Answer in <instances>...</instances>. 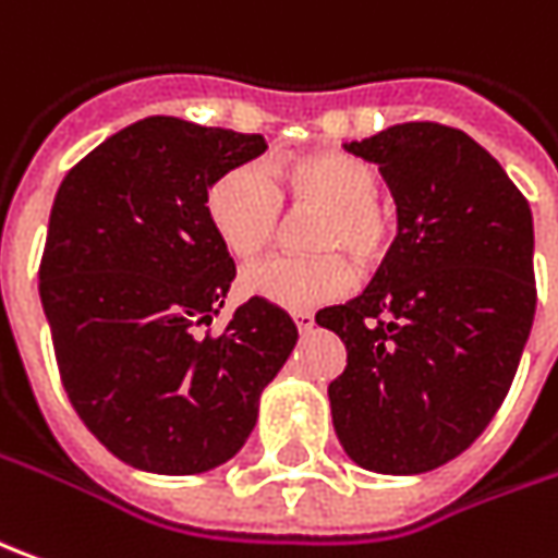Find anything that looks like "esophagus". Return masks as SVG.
<instances>
[{
	"mask_svg": "<svg viewBox=\"0 0 558 558\" xmlns=\"http://www.w3.org/2000/svg\"><path fill=\"white\" fill-rule=\"evenodd\" d=\"M295 327H299V332H308L311 327H314V314L311 311H299V314H293Z\"/></svg>",
	"mask_w": 558,
	"mask_h": 558,
	"instance_id": "34e87169",
	"label": "esophagus"
}]
</instances>
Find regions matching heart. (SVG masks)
<instances>
[{
	"mask_svg": "<svg viewBox=\"0 0 558 558\" xmlns=\"http://www.w3.org/2000/svg\"><path fill=\"white\" fill-rule=\"evenodd\" d=\"M373 161L342 149H324L275 161H256L219 173L204 198V210L219 244L234 259H253L271 247L290 214H317L308 250L317 256H271L241 275V290L275 308L314 311L354 290L351 256L363 268H378L397 241V210L381 192Z\"/></svg>",
	"mask_w": 558,
	"mask_h": 558,
	"instance_id": "heart-1",
	"label": "heart"
}]
</instances>
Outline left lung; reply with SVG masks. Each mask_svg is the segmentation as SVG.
Here are the masks:
<instances>
[{"label": "left lung", "instance_id": "obj_1", "mask_svg": "<svg viewBox=\"0 0 558 558\" xmlns=\"http://www.w3.org/2000/svg\"><path fill=\"white\" fill-rule=\"evenodd\" d=\"M381 170L397 241L317 324L344 342L336 437L375 473H424L480 437L513 385L537 305L529 201L476 140L434 121L344 143Z\"/></svg>", "mask_w": 558, "mask_h": 558}]
</instances>
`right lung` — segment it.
<instances>
[{
    "label": "right lung",
    "mask_w": 558,
    "mask_h": 558,
    "mask_svg": "<svg viewBox=\"0 0 558 558\" xmlns=\"http://www.w3.org/2000/svg\"><path fill=\"white\" fill-rule=\"evenodd\" d=\"M265 149L259 134L151 116L57 189L39 265L57 369L85 427L131 468L189 476L226 464L299 339L263 299L201 336L234 280L207 189Z\"/></svg>",
    "instance_id": "1"
}]
</instances>
